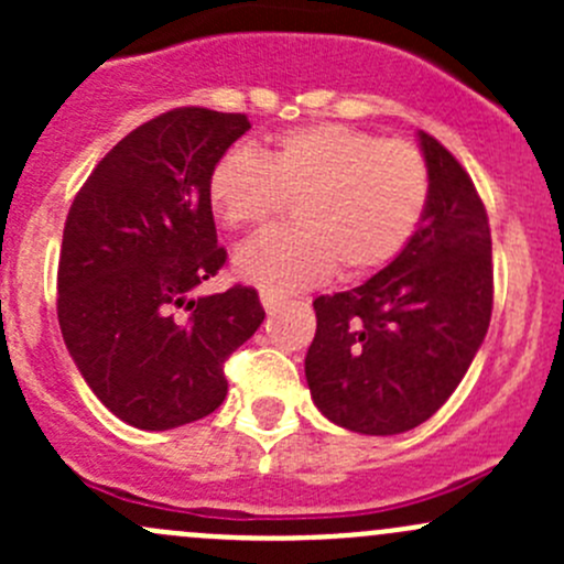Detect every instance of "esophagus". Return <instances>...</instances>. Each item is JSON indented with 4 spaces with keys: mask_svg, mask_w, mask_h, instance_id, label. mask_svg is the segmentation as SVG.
I'll return each instance as SVG.
<instances>
[{
    "mask_svg": "<svg viewBox=\"0 0 564 564\" xmlns=\"http://www.w3.org/2000/svg\"><path fill=\"white\" fill-rule=\"evenodd\" d=\"M259 297H261V305H264L267 314H272V311H278V308H281V303H283V294L272 292V289H261Z\"/></svg>",
    "mask_w": 564,
    "mask_h": 564,
    "instance_id": "esophagus-1",
    "label": "esophagus"
}]
</instances>
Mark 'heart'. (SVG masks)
<instances>
[{"label": "heart", "instance_id": "obj_1", "mask_svg": "<svg viewBox=\"0 0 564 564\" xmlns=\"http://www.w3.org/2000/svg\"><path fill=\"white\" fill-rule=\"evenodd\" d=\"M431 196L423 152L340 122L275 135L264 150L224 152L207 176V202L231 231L270 224L294 198L297 226L272 229L237 250L242 278L292 292L340 275L384 270L409 246Z\"/></svg>", "mask_w": 564, "mask_h": 564}]
</instances>
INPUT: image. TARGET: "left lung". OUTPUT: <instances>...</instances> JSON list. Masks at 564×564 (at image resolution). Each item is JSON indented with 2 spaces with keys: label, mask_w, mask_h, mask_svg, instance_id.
Segmentation results:
<instances>
[{
  "label": "left lung",
  "mask_w": 564,
  "mask_h": 564,
  "mask_svg": "<svg viewBox=\"0 0 564 564\" xmlns=\"http://www.w3.org/2000/svg\"><path fill=\"white\" fill-rule=\"evenodd\" d=\"M431 196L395 261L362 286L314 300L305 379L318 412L357 434L425 423L464 379L494 308L491 229L464 166L429 133Z\"/></svg>",
  "instance_id": "1"
}]
</instances>
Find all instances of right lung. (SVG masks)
Instances as JSON below:
<instances>
[{
  "instance_id": "obj_1",
  "label": "right lung",
  "mask_w": 564,
  "mask_h": 564,
  "mask_svg": "<svg viewBox=\"0 0 564 564\" xmlns=\"http://www.w3.org/2000/svg\"><path fill=\"white\" fill-rule=\"evenodd\" d=\"M248 128L246 113L172 108L124 135L67 213L62 338L100 403L135 429L215 412L229 390L226 360L264 322L256 289L240 283L187 297L226 264L207 176Z\"/></svg>"
}]
</instances>
